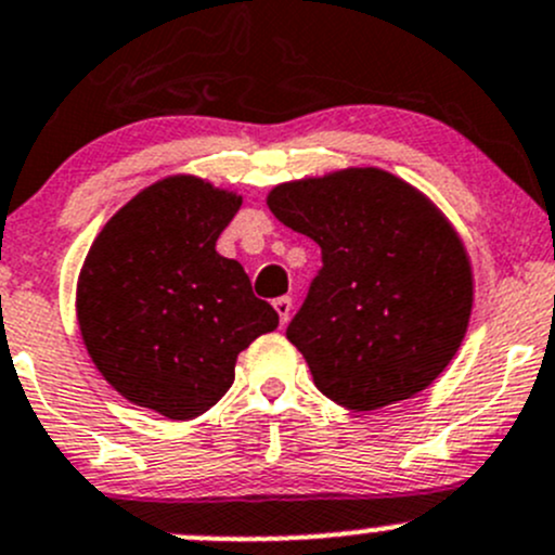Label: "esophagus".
I'll list each match as a JSON object with an SVG mask.
<instances>
[{
  "mask_svg": "<svg viewBox=\"0 0 555 555\" xmlns=\"http://www.w3.org/2000/svg\"><path fill=\"white\" fill-rule=\"evenodd\" d=\"M273 309H276V313H279V322L287 324L289 313H293V298H289V295H284V298H276V300H273Z\"/></svg>",
  "mask_w": 555,
  "mask_h": 555,
  "instance_id": "obj_1",
  "label": "esophagus"
}]
</instances>
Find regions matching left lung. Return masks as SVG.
<instances>
[{
    "label": "left lung",
    "mask_w": 555,
    "mask_h": 555,
    "mask_svg": "<svg viewBox=\"0 0 555 555\" xmlns=\"http://www.w3.org/2000/svg\"><path fill=\"white\" fill-rule=\"evenodd\" d=\"M268 209L322 246V271L287 327L322 395L378 411L449 367L473 311V266L422 190L362 166L276 184Z\"/></svg>",
    "instance_id": "obj_1"
}]
</instances>
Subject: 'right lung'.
Masks as SVG:
<instances>
[{
	"instance_id": "obj_1",
	"label": "right lung",
	"mask_w": 555,
	"mask_h": 555,
	"mask_svg": "<svg viewBox=\"0 0 555 555\" xmlns=\"http://www.w3.org/2000/svg\"><path fill=\"white\" fill-rule=\"evenodd\" d=\"M242 195L193 173L158 179L102 228L77 279L82 344L128 402L188 422L236 376L238 354L279 327L217 238Z\"/></svg>"
}]
</instances>
